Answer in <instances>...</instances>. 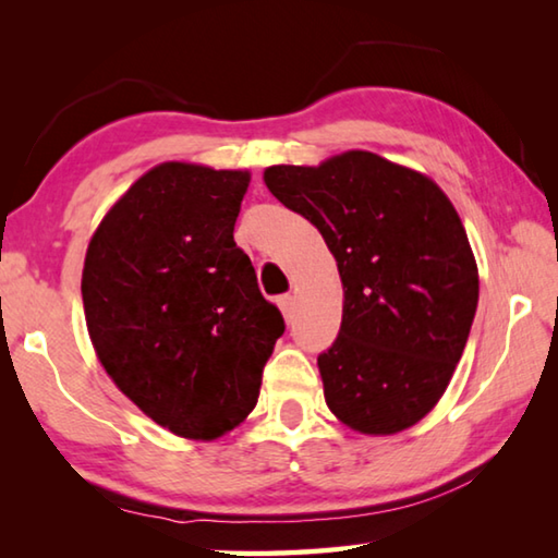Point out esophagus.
<instances>
[{"label":"esophagus","instance_id":"esophagus-1","mask_svg":"<svg viewBox=\"0 0 558 558\" xmlns=\"http://www.w3.org/2000/svg\"><path fill=\"white\" fill-rule=\"evenodd\" d=\"M278 307H280V313H282V317L288 319H292V313H295V298L292 295H282V298H278Z\"/></svg>","mask_w":558,"mask_h":558}]
</instances>
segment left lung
Segmentation results:
<instances>
[{
    "label": "left lung",
    "instance_id": "8db88e82",
    "mask_svg": "<svg viewBox=\"0 0 558 558\" xmlns=\"http://www.w3.org/2000/svg\"><path fill=\"white\" fill-rule=\"evenodd\" d=\"M263 182L323 233L342 278V327L317 356L329 411L364 436L415 426L446 393L477 310L456 206L430 177L366 149L272 165Z\"/></svg>",
    "mask_w": 558,
    "mask_h": 558
}]
</instances>
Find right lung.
<instances>
[{"label":"right lung","instance_id":"1","mask_svg":"<svg viewBox=\"0 0 558 558\" xmlns=\"http://www.w3.org/2000/svg\"><path fill=\"white\" fill-rule=\"evenodd\" d=\"M248 182L245 169L157 165L102 216L83 263L102 369L179 438L216 440L241 426L286 332L233 241Z\"/></svg>","mask_w":558,"mask_h":558}]
</instances>
